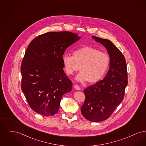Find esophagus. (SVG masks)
Here are the masks:
<instances>
[{
    "mask_svg": "<svg viewBox=\"0 0 146 146\" xmlns=\"http://www.w3.org/2000/svg\"><path fill=\"white\" fill-rule=\"evenodd\" d=\"M74 88L76 89V90H80V87H79L78 85H74Z\"/></svg>",
    "mask_w": 146,
    "mask_h": 146,
    "instance_id": "esophagus-1",
    "label": "esophagus"
}]
</instances>
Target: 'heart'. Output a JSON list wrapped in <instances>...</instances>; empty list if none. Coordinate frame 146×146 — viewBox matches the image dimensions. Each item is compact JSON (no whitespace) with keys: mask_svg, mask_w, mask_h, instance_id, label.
<instances>
[{"mask_svg":"<svg viewBox=\"0 0 146 146\" xmlns=\"http://www.w3.org/2000/svg\"><path fill=\"white\" fill-rule=\"evenodd\" d=\"M62 62L67 74L73 75L80 68L76 80L78 82L96 83L104 76L109 68L110 57L107 53L89 46L74 50L73 56L64 54Z\"/></svg>","mask_w":146,"mask_h":146,"instance_id":"obj_1","label":"heart"}]
</instances>
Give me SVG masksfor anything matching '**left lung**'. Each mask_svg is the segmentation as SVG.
Segmentation results:
<instances>
[{
  "label": "left lung",
  "mask_w": 146,
  "mask_h": 146,
  "mask_svg": "<svg viewBox=\"0 0 146 146\" xmlns=\"http://www.w3.org/2000/svg\"><path fill=\"white\" fill-rule=\"evenodd\" d=\"M103 45L110 57V69L103 80L86 88L85 100L81 108L84 117L93 122L109 118L123 100L127 85V66L125 57L110 40L92 36Z\"/></svg>",
  "instance_id": "1"
}]
</instances>
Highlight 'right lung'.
<instances>
[{"mask_svg": "<svg viewBox=\"0 0 146 146\" xmlns=\"http://www.w3.org/2000/svg\"><path fill=\"white\" fill-rule=\"evenodd\" d=\"M80 38L70 32H50L29 44L21 65V89L36 113L47 117L55 114L63 95L72 90V83L63 69L62 56Z\"/></svg>", "mask_w": 146, "mask_h": 146, "instance_id": "add662e5", "label": "right lung"}]
</instances>
